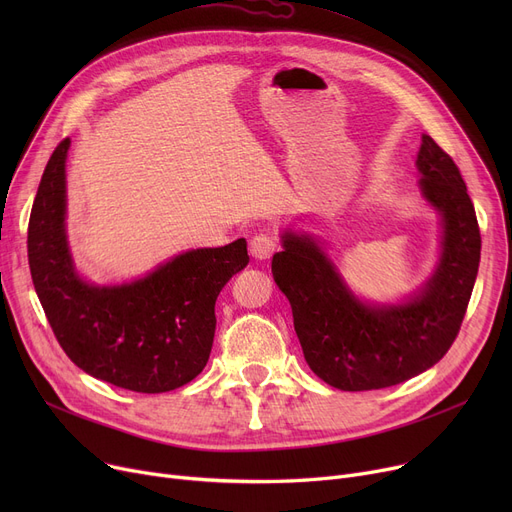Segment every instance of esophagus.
<instances>
[{
    "instance_id": "1",
    "label": "esophagus",
    "mask_w": 512,
    "mask_h": 512,
    "mask_svg": "<svg viewBox=\"0 0 512 512\" xmlns=\"http://www.w3.org/2000/svg\"><path fill=\"white\" fill-rule=\"evenodd\" d=\"M278 249V242L270 234H257L249 242V251L255 259H270Z\"/></svg>"
}]
</instances>
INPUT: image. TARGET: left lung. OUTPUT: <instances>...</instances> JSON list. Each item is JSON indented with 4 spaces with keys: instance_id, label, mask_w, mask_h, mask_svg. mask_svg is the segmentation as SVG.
Instances as JSON below:
<instances>
[{
    "instance_id": "8db88e82",
    "label": "left lung",
    "mask_w": 512,
    "mask_h": 512,
    "mask_svg": "<svg viewBox=\"0 0 512 512\" xmlns=\"http://www.w3.org/2000/svg\"><path fill=\"white\" fill-rule=\"evenodd\" d=\"M415 164L423 199L440 213L442 242L434 274L405 301H361L311 234L284 230L282 251L272 259L305 361L344 392L396 386L436 365L471 299L481 236L465 180L429 134L421 137Z\"/></svg>"
}]
</instances>
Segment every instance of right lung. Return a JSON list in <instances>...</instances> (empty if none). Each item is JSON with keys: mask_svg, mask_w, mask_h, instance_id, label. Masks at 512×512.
Returning <instances> with one entry per match:
<instances>
[{"mask_svg": "<svg viewBox=\"0 0 512 512\" xmlns=\"http://www.w3.org/2000/svg\"><path fill=\"white\" fill-rule=\"evenodd\" d=\"M51 153L29 222V265L49 326L74 365L118 388L159 394L203 371L215 334V301L249 263L247 240L193 249L147 276L97 286L80 278L66 234V157Z\"/></svg>", "mask_w": 512, "mask_h": 512, "instance_id": "obj_1", "label": "right lung"}]
</instances>
